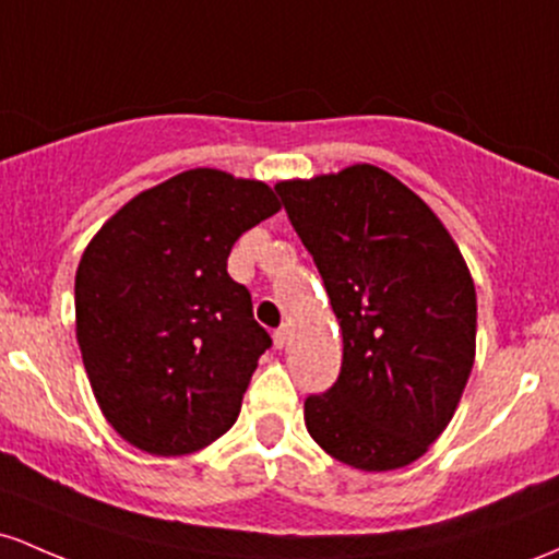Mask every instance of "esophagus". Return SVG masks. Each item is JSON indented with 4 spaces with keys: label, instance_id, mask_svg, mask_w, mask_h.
Returning a JSON list of instances; mask_svg holds the SVG:
<instances>
[{
    "label": "esophagus",
    "instance_id": "1",
    "mask_svg": "<svg viewBox=\"0 0 559 559\" xmlns=\"http://www.w3.org/2000/svg\"><path fill=\"white\" fill-rule=\"evenodd\" d=\"M289 336H292V331H289V326H281L278 331H275L273 334V342H275V347H286L289 345Z\"/></svg>",
    "mask_w": 559,
    "mask_h": 559
}]
</instances>
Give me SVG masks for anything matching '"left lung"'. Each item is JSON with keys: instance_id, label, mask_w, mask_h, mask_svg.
I'll list each match as a JSON object with an SVG mask.
<instances>
[{"instance_id": "obj_1", "label": "left lung", "mask_w": 559, "mask_h": 559, "mask_svg": "<svg viewBox=\"0 0 559 559\" xmlns=\"http://www.w3.org/2000/svg\"><path fill=\"white\" fill-rule=\"evenodd\" d=\"M275 190L345 345L334 388L305 401L310 438L347 467H408L449 427L475 364L467 262L438 214L373 164Z\"/></svg>"}]
</instances>
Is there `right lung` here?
<instances>
[{"label":"right lung","mask_w":559,"mask_h":559,"mask_svg":"<svg viewBox=\"0 0 559 559\" xmlns=\"http://www.w3.org/2000/svg\"><path fill=\"white\" fill-rule=\"evenodd\" d=\"M281 210L260 180L188 169L127 201L76 270V342L108 425L186 456L236 425L270 334L228 275L233 243Z\"/></svg>","instance_id":"right-lung-1"}]
</instances>
